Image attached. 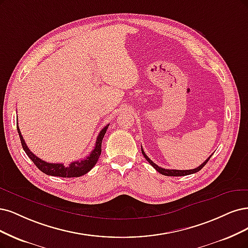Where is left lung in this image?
<instances>
[{
  "label": "left lung",
  "instance_id": "8db88e82",
  "mask_svg": "<svg viewBox=\"0 0 248 248\" xmlns=\"http://www.w3.org/2000/svg\"><path fill=\"white\" fill-rule=\"evenodd\" d=\"M141 153H142V155H143V157L146 158V160L149 162V163L155 168L157 171L159 172V173H161V174H163V175H167V176H184V175H189V174H193V173H196V172H198L199 170H201L204 166H205V164L207 163L208 162V160L210 159V157L212 156V155H210L208 158H207V160L206 161H204L203 163L200 165V166H198L197 168H195V169H189V170H176V169H165V168H162V167H159L157 164H155L154 163V162L146 155V153L143 152V150H142V148H141Z\"/></svg>",
  "mask_w": 248,
  "mask_h": 248
}]
</instances>
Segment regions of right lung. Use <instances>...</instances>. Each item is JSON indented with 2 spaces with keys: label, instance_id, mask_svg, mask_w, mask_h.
<instances>
[{
  "label": "right lung",
  "instance_id": "right-lung-1",
  "mask_svg": "<svg viewBox=\"0 0 248 248\" xmlns=\"http://www.w3.org/2000/svg\"><path fill=\"white\" fill-rule=\"evenodd\" d=\"M16 124H18V123H16ZM108 125L109 124L105 126L100 130L97 139H96L95 147H94V149H93V151L89 154V156H87L83 160L72 162L71 164H69V166H64L62 163H48V162L43 161L42 159L37 157L35 154H32L31 152V150L28 148L27 143H25V141L22 138L18 125H17V131H18L20 141H21V146H22L24 152L27 153L29 158H31V160L33 162V164H35L42 172H44L47 175H51V176L79 177V176L86 174L88 171H90V170L94 167V165L97 163V161H98L99 156L101 154V141L107 132Z\"/></svg>",
  "mask_w": 248,
  "mask_h": 248
}]
</instances>
